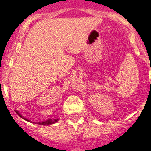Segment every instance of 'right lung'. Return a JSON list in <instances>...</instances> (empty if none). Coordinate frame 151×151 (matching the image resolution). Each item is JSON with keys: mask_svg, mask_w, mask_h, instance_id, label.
<instances>
[{"mask_svg": "<svg viewBox=\"0 0 151 151\" xmlns=\"http://www.w3.org/2000/svg\"><path fill=\"white\" fill-rule=\"evenodd\" d=\"M16 113H17V114L19 115V116H20L21 118H23V119H25V120L26 121H29V122H31V120H29L28 119H26V118H25L24 116H22L21 114H20V113L18 112L17 111H15ZM59 120L58 119H49L48 120H46V121H43V122H36L37 124H38V125H52V124L55 123V122H57ZM33 123H35V122H33Z\"/></svg>", "mask_w": 151, "mask_h": 151, "instance_id": "add662e5", "label": "right lung"}]
</instances>
